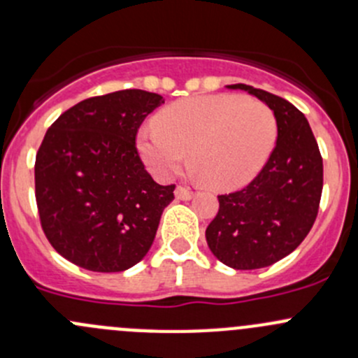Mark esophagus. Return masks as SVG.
<instances>
[{"instance_id": "1", "label": "esophagus", "mask_w": 358, "mask_h": 358, "mask_svg": "<svg viewBox=\"0 0 358 358\" xmlns=\"http://www.w3.org/2000/svg\"><path fill=\"white\" fill-rule=\"evenodd\" d=\"M175 197L180 201H190L194 197V192L190 189H185V187H176Z\"/></svg>"}]
</instances>
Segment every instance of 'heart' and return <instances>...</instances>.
Returning a JSON list of instances; mask_svg holds the SVG:
<instances>
[{"label": "heart", "instance_id": "obj_1", "mask_svg": "<svg viewBox=\"0 0 358 358\" xmlns=\"http://www.w3.org/2000/svg\"><path fill=\"white\" fill-rule=\"evenodd\" d=\"M275 140L277 119L268 106L216 93L169 103L156 128L140 129L136 147L159 178L175 175L189 152L190 168L206 187L236 190L262 171Z\"/></svg>", "mask_w": 358, "mask_h": 358}]
</instances>
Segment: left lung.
Returning a JSON list of instances; mask_svg holds the SVG:
<instances>
[{"mask_svg":"<svg viewBox=\"0 0 358 358\" xmlns=\"http://www.w3.org/2000/svg\"><path fill=\"white\" fill-rule=\"evenodd\" d=\"M227 88L248 92L272 109L277 142L248 187L218 196V215L206 229V241L230 268H263L291 255L308 236L322 196V157L305 114L292 103L241 83Z\"/></svg>","mask_w":358,"mask_h":358,"instance_id":"1","label":"left lung"}]
</instances>
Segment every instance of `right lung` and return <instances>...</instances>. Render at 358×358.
<instances>
[{"label": "right lung", "mask_w": 358, "mask_h": 358, "mask_svg": "<svg viewBox=\"0 0 358 358\" xmlns=\"http://www.w3.org/2000/svg\"><path fill=\"white\" fill-rule=\"evenodd\" d=\"M164 100L143 90L93 96L64 112L36 156V202L59 255L92 272H124L149 252L175 185H159L135 147Z\"/></svg>", "instance_id": "right-lung-1"}]
</instances>
